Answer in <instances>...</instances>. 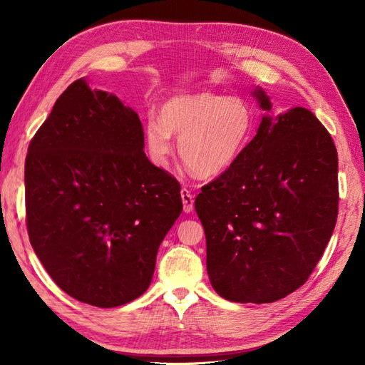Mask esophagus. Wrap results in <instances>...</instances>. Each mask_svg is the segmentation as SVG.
I'll return each instance as SVG.
<instances>
[{
	"label": "esophagus",
	"instance_id": "34e87169",
	"mask_svg": "<svg viewBox=\"0 0 365 365\" xmlns=\"http://www.w3.org/2000/svg\"><path fill=\"white\" fill-rule=\"evenodd\" d=\"M181 197H182V205H184V212L185 213H190L193 207H195V200H193V195L187 190V189H182L181 190Z\"/></svg>",
	"mask_w": 365,
	"mask_h": 365
}]
</instances>
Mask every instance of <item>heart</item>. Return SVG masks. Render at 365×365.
<instances>
[{
	"instance_id": "1",
	"label": "heart",
	"mask_w": 365,
	"mask_h": 365,
	"mask_svg": "<svg viewBox=\"0 0 365 365\" xmlns=\"http://www.w3.org/2000/svg\"><path fill=\"white\" fill-rule=\"evenodd\" d=\"M254 129L250 105L237 96L208 91L172 96L149 117L143 129L148 158L168 168L172 135L180 137V157L190 173L213 178L227 172L245 152Z\"/></svg>"
}]
</instances>
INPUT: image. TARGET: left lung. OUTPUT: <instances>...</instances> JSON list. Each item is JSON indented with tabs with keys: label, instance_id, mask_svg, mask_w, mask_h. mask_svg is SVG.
Masks as SVG:
<instances>
[{
	"label": "left lung",
	"instance_id": "1",
	"mask_svg": "<svg viewBox=\"0 0 365 365\" xmlns=\"http://www.w3.org/2000/svg\"><path fill=\"white\" fill-rule=\"evenodd\" d=\"M264 111L235 165L202 187L195 210L207 242L213 289L236 303H272L309 279L338 216L334 140L306 108L279 115L260 86Z\"/></svg>",
	"mask_w": 365,
	"mask_h": 365
}]
</instances>
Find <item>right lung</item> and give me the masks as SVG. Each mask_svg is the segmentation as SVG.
I'll return each mask as SVG.
<instances>
[{"label": "right lung", "mask_w": 365, "mask_h": 365, "mask_svg": "<svg viewBox=\"0 0 365 365\" xmlns=\"http://www.w3.org/2000/svg\"><path fill=\"white\" fill-rule=\"evenodd\" d=\"M138 114L73 82L30 141V244L62 291L115 307L145 294L163 239L182 212L181 185L145 153Z\"/></svg>", "instance_id": "right-lung-1"}]
</instances>
